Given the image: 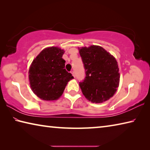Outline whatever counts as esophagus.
<instances>
[{"instance_id": "esophagus-1", "label": "esophagus", "mask_w": 150, "mask_h": 150, "mask_svg": "<svg viewBox=\"0 0 150 150\" xmlns=\"http://www.w3.org/2000/svg\"><path fill=\"white\" fill-rule=\"evenodd\" d=\"M71 74L73 75V77H75V71H71Z\"/></svg>"}]
</instances>
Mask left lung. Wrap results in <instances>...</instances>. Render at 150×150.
Segmentation results:
<instances>
[{"label": "left lung", "mask_w": 150, "mask_h": 150, "mask_svg": "<svg viewBox=\"0 0 150 150\" xmlns=\"http://www.w3.org/2000/svg\"><path fill=\"white\" fill-rule=\"evenodd\" d=\"M79 54L86 75L79 83L83 94L92 103L107 100L116 92L120 81L116 59L98 45L81 47Z\"/></svg>", "instance_id": "left-lung-1"}]
</instances>
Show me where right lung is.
Masks as SVG:
<instances>
[{
	"label": "right lung",
	"mask_w": 150,
	"mask_h": 150,
	"mask_svg": "<svg viewBox=\"0 0 150 150\" xmlns=\"http://www.w3.org/2000/svg\"><path fill=\"white\" fill-rule=\"evenodd\" d=\"M64 51L57 47L43 50L33 60L29 69L30 87L35 95L44 100L59 98L68 81L73 79L65 69Z\"/></svg>",
	"instance_id": "add662e5"
}]
</instances>
